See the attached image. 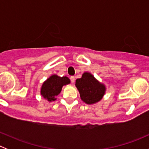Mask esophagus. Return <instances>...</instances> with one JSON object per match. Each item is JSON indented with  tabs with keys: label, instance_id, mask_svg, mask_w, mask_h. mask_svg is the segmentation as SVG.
I'll list each match as a JSON object with an SVG mask.
<instances>
[{
	"label": "esophagus",
	"instance_id": "34e87169",
	"mask_svg": "<svg viewBox=\"0 0 149 149\" xmlns=\"http://www.w3.org/2000/svg\"><path fill=\"white\" fill-rule=\"evenodd\" d=\"M70 81H71L72 83H73V84L74 83V82H75V77H74V76H70Z\"/></svg>",
	"mask_w": 149,
	"mask_h": 149
}]
</instances>
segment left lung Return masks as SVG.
I'll return each instance as SVG.
<instances>
[{"instance_id":"8db88e82","label":"left lung","mask_w":149,"mask_h":149,"mask_svg":"<svg viewBox=\"0 0 149 149\" xmlns=\"http://www.w3.org/2000/svg\"><path fill=\"white\" fill-rule=\"evenodd\" d=\"M75 85L80 94L81 100L87 104L99 102L106 91L104 84L99 81L89 72H84L81 78L76 79Z\"/></svg>"}]
</instances>
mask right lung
Listing matches in <instances>:
<instances>
[{
  "label": "right lung",
  "instance_id": "right-lung-1",
  "mask_svg": "<svg viewBox=\"0 0 149 149\" xmlns=\"http://www.w3.org/2000/svg\"><path fill=\"white\" fill-rule=\"evenodd\" d=\"M70 83V79L67 76L61 77L56 74H52L43 82L40 88V94L49 102L55 101L63 86Z\"/></svg>",
  "mask_w": 149,
  "mask_h": 149
}]
</instances>
